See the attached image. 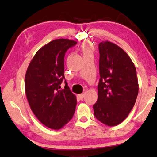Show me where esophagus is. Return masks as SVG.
<instances>
[{"label": "esophagus", "mask_w": 157, "mask_h": 157, "mask_svg": "<svg viewBox=\"0 0 157 157\" xmlns=\"http://www.w3.org/2000/svg\"><path fill=\"white\" fill-rule=\"evenodd\" d=\"M78 98H80L81 100H83V98H84V94H78Z\"/></svg>", "instance_id": "34e87169"}]
</instances>
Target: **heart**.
Wrapping results in <instances>:
<instances>
[{
  "mask_svg": "<svg viewBox=\"0 0 157 157\" xmlns=\"http://www.w3.org/2000/svg\"><path fill=\"white\" fill-rule=\"evenodd\" d=\"M82 51H83V54H86L88 53H92V46L89 44L84 43L82 45Z\"/></svg>",
  "mask_w": 157,
  "mask_h": 157,
  "instance_id": "1",
  "label": "heart"
}]
</instances>
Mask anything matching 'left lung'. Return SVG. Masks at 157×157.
<instances>
[{
    "label": "left lung",
    "instance_id": "left-lung-1",
    "mask_svg": "<svg viewBox=\"0 0 157 157\" xmlns=\"http://www.w3.org/2000/svg\"><path fill=\"white\" fill-rule=\"evenodd\" d=\"M100 80L98 100L93 105L95 117L108 126L124 121L135 104L139 83L135 66L128 54L116 44H98Z\"/></svg>",
    "mask_w": 157,
    "mask_h": 157
}]
</instances>
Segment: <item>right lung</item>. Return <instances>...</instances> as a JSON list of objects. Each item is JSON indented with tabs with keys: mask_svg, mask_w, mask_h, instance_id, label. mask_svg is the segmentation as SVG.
Returning a JSON list of instances; mask_svg holds the SVG:
<instances>
[{
	"mask_svg": "<svg viewBox=\"0 0 157 157\" xmlns=\"http://www.w3.org/2000/svg\"><path fill=\"white\" fill-rule=\"evenodd\" d=\"M72 40L60 38L38 50L27 67L25 91L32 111L44 125L59 130L72 119L77 103L65 78L64 57L67 49L76 45Z\"/></svg>",
	"mask_w": 157,
	"mask_h": 157,
	"instance_id": "right-lung-1",
	"label": "right lung"
}]
</instances>
